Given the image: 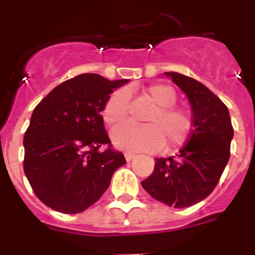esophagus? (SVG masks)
Returning <instances> with one entry per match:
<instances>
[{"label":"esophagus","mask_w":255,"mask_h":255,"mask_svg":"<svg viewBox=\"0 0 255 255\" xmlns=\"http://www.w3.org/2000/svg\"><path fill=\"white\" fill-rule=\"evenodd\" d=\"M135 158V154H132V153H125V159L128 162L131 161V159Z\"/></svg>","instance_id":"esophagus-1"}]
</instances>
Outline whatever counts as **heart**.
<instances>
[{
    "instance_id": "heart-1",
    "label": "heart",
    "mask_w": 255,
    "mask_h": 255,
    "mask_svg": "<svg viewBox=\"0 0 255 255\" xmlns=\"http://www.w3.org/2000/svg\"><path fill=\"white\" fill-rule=\"evenodd\" d=\"M143 96L152 103L153 111L145 119V126L129 124L116 126L111 131V140L117 149L128 152H155L163 147H179L188 138L191 117L186 110L175 107L176 92L167 84L149 85ZM128 96L117 91L110 96L103 107L102 116L107 125H116L125 119Z\"/></svg>"
}]
</instances>
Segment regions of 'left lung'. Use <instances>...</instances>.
<instances>
[{"label": "left lung", "instance_id": "obj_1", "mask_svg": "<svg viewBox=\"0 0 255 255\" xmlns=\"http://www.w3.org/2000/svg\"><path fill=\"white\" fill-rule=\"evenodd\" d=\"M185 93L193 111L188 141L176 157L155 158L141 186L155 200L173 208L194 206L211 194L230 158L234 138L229 110L206 85L179 73H164Z\"/></svg>", "mask_w": 255, "mask_h": 255}]
</instances>
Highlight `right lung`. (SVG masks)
<instances>
[{
    "label": "right lung",
    "instance_id": "obj_1",
    "mask_svg": "<svg viewBox=\"0 0 255 255\" xmlns=\"http://www.w3.org/2000/svg\"><path fill=\"white\" fill-rule=\"evenodd\" d=\"M126 83L82 74L57 85L34 108L24 135V172L47 207L67 215L85 211L126 163L123 153L100 150L111 144L101 115L105 103Z\"/></svg>",
    "mask_w": 255,
    "mask_h": 255
}]
</instances>
